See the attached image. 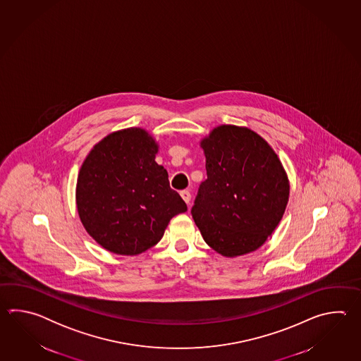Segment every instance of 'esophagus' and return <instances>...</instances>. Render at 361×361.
Listing matches in <instances>:
<instances>
[{
	"label": "esophagus",
	"mask_w": 361,
	"mask_h": 361,
	"mask_svg": "<svg viewBox=\"0 0 361 361\" xmlns=\"http://www.w3.org/2000/svg\"><path fill=\"white\" fill-rule=\"evenodd\" d=\"M180 196L185 201V204H190V201H191V192L188 191V190H183V191H180Z\"/></svg>",
	"instance_id": "esophagus-1"
}]
</instances>
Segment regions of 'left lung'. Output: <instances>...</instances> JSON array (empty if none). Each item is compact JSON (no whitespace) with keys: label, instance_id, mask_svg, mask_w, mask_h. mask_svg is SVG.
<instances>
[{"label":"left lung","instance_id":"left-lung-1","mask_svg":"<svg viewBox=\"0 0 361 361\" xmlns=\"http://www.w3.org/2000/svg\"><path fill=\"white\" fill-rule=\"evenodd\" d=\"M207 178L192 218L207 245L224 257L261 247L284 215L289 180L269 143L253 130L221 125L201 140Z\"/></svg>","mask_w":361,"mask_h":361}]
</instances>
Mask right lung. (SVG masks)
<instances>
[{
    "instance_id": "obj_1",
    "label": "right lung",
    "mask_w": 361,
    "mask_h": 361,
    "mask_svg": "<svg viewBox=\"0 0 361 361\" xmlns=\"http://www.w3.org/2000/svg\"><path fill=\"white\" fill-rule=\"evenodd\" d=\"M159 146L140 128L115 131L95 145L78 173L76 204L100 246L137 255L156 245L170 219L187 212L169 176L154 161Z\"/></svg>"
}]
</instances>
